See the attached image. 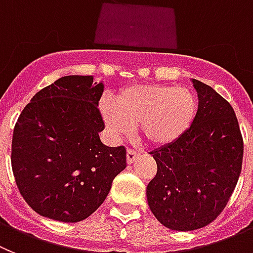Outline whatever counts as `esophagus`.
I'll return each mask as SVG.
<instances>
[{
  "mask_svg": "<svg viewBox=\"0 0 253 253\" xmlns=\"http://www.w3.org/2000/svg\"><path fill=\"white\" fill-rule=\"evenodd\" d=\"M138 156H140V154H138V152L133 151L132 149H127V156H126L127 164H132L133 161L136 160V159L138 158Z\"/></svg>",
  "mask_w": 253,
  "mask_h": 253,
  "instance_id": "1",
  "label": "esophagus"
}]
</instances>
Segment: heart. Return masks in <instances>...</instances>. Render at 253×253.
<instances>
[{
  "label": "heart",
  "instance_id": "obj_1",
  "mask_svg": "<svg viewBox=\"0 0 253 253\" xmlns=\"http://www.w3.org/2000/svg\"><path fill=\"white\" fill-rule=\"evenodd\" d=\"M198 111L194 93L186 88L136 84L122 90L117 102L102 101L101 112L108 131L116 137L128 135L137 126L152 146H168L192 127Z\"/></svg>",
  "mask_w": 253,
  "mask_h": 253
}]
</instances>
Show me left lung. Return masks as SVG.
<instances>
[{
	"label": "left lung",
	"mask_w": 253,
	"mask_h": 253,
	"mask_svg": "<svg viewBox=\"0 0 253 253\" xmlns=\"http://www.w3.org/2000/svg\"><path fill=\"white\" fill-rule=\"evenodd\" d=\"M192 82L199 99L194 122L183 137L150 152L158 172L146 188L156 219L183 232L203 228L219 215L236 188L243 158L231 104L207 84Z\"/></svg>",
	"instance_id": "1"
}]
</instances>
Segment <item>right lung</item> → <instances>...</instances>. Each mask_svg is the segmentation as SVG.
Here are the masks:
<instances>
[{
	"label": "right lung",
	"instance_id": "obj_1",
	"mask_svg": "<svg viewBox=\"0 0 253 253\" xmlns=\"http://www.w3.org/2000/svg\"><path fill=\"white\" fill-rule=\"evenodd\" d=\"M103 83L67 76L39 90L12 136L11 164L26 203L42 217L76 223L101 207L126 168V149L99 138Z\"/></svg>",
	"mask_w": 253,
	"mask_h": 253
}]
</instances>
